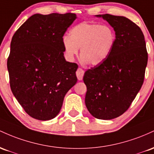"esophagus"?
Returning a JSON list of instances; mask_svg holds the SVG:
<instances>
[{"instance_id": "1", "label": "esophagus", "mask_w": 154, "mask_h": 154, "mask_svg": "<svg viewBox=\"0 0 154 154\" xmlns=\"http://www.w3.org/2000/svg\"><path fill=\"white\" fill-rule=\"evenodd\" d=\"M84 70H82V68H78V70H76V75H77V78L78 79H79V81H82L83 79V76H84Z\"/></svg>"}]
</instances>
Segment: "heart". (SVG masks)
I'll list each match as a JSON object with an SVG mask.
<instances>
[{"instance_id":"heart-1","label":"heart","mask_w":154,"mask_h":154,"mask_svg":"<svg viewBox=\"0 0 154 154\" xmlns=\"http://www.w3.org/2000/svg\"><path fill=\"white\" fill-rule=\"evenodd\" d=\"M116 42L113 29L108 25L88 22L78 24L70 30V36L64 35L63 45L67 58L72 60L79 53L84 63L97 65L109 56Z\"/></svg>"}]
</instances>
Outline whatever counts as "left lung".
Segmentation results:
<instances>
[{
  "instance_id": "8db88e82",
  "label": "left lung",
  "mask_w": 154,
  "mask_h": 154,
  "mask_svg": "<svg viewBox=\"0 0 154 154\" xmlns=\"http://www.w3.org/2000/svg\"><path fill=\"white\" fill-rule=\"evenodd\" d=\"M96 17L113 27L116 42L108 58L84 73L85 104L94 117L110 120L127 111L140 89L148 52L142 30L128 18L108 14Z\"/></svg>"
}]
</instances>
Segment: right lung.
I'll list each match as a JSON object with an SVG mask.
<instances>
[{
	"mask_svg": "<svg viewBox=\"0 0 154 154\" xmlns=\"http://www.w3.org/2000/svg\"><path fill=\"white\" fill-rule=\"evenodd\" d=\"M76 19L72 13L31 16L15 32L7 60L10 86L25 111L47 121L56 117L76 84V63L64 57L63 37Z\"/></svg>",
	"mask_w": 154,
	"mask_h": 154,
	"instance_id": "1",
	"label": "right lung"
}]
</instances>
